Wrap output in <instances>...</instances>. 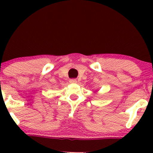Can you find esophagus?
I'll return each mask as SVG.
<instances>
[{
	"label": "esophagus",
	"instance_id": "esophagus-1",
	"mask_svg": "<svg viewBox=\"0 0 153 153\" xmlns=\"http://www.w3.org/2000/svg\"><path fill=\"white\" fill-rule=\"evenodd\" d=\"M69 82L72 83V84H75V83H77V80L75 78H72V79L69 80Z\"/></svg>",
	"mask_w": 153,
	"mask_h": 153
}]
</instances>
